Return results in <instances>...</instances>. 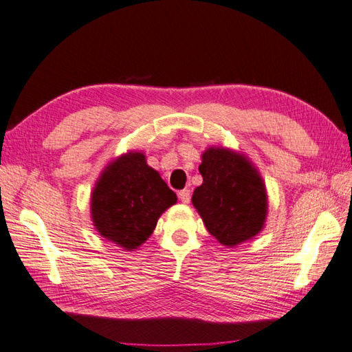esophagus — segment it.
<instances>
[{"label": "esophagus", "instance_id": "esophagus-1", "mask_svg": "<svg viewBox=\"0 0 352 352\" xmlns=\"http://www.w3.org/2000/svg\"><path fill=\"white\" fill-rule=\"evenodd\" d=\"M177 196H179V199H181V201L182 203H185V205H186V203H190V199H191V194H190V190H182V191H179L177 192Z\"/></svg>", "mask_w": 352, "mask_h": 352}]
</instances>
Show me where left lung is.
I'll use <instances>...</instances> for the list:
<instances>
[{
	"instance_id": "1",
	"label": "left lung",
	"mask_w": 352,
	"mask_h": 352,
	"mask_svg": "<svg viewBox=\"0 0 352 352\" xmlns=\"http://www.w3.org/2000/svg\"><path fill=\"white\" fill-rule=\"evenodd\" d=\"M203 184L192 192L208 232L226 247L254 238L267 220L265 184L247 156L224 147H209L201 155Z\"/></svg>"
}]
</instances>
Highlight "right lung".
I'll return each instance as SVG.
<instances>
[{
    "label": "right lung",
    "instance_id": "right-lung-1",
    "mask_svg": "<svg viewBox=\"0 0 352 352\" xmlns=\"http://www.w3.org/2000/svg\"><path fill=\"white\" fill-rule=\"evenodd\" d=\"M176 201V194L158 171L147 166L144 153L128 152L100 173L91 192L90 214L100 236L124 250H135Z\"/></svg>",
    "mask_w": 352,
    "mask_h": 352
}]
</instances>
